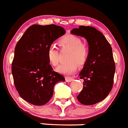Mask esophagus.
Returning a JSON list of instances; mask_svg holds the SVG:
<instances>
[{
	"mask_svg": "<svg viewBox=\"0 0 128 128\" xmlns=\"http://www.w3.org/2000/svg\"><path fill=\"white\" fill-rule=\"evenodd\" d=\"M65 79H66V82H71V81L74 80V78H72V77H65Z\"/></svg>",
	"mask_w": 128,
	"mask_h": 128,
	"instance_id": "34e87169",
	"label": "esophagus"
}]
</instances>
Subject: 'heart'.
Returning <instances> with one entry per match:
<instances>
[{"mask_svg":"<svg viewBox=\"0 0 128 128\" xmlns=\"http://www.w3.org/2000/svg\"><path fill=\"white\" fill-rule=\"evenodd\" d=\"M62 48L70 49L66 56L68 61L62 63L56 70L63 74H71L77 70V66H83L86 63L89 56V49L86 45L82 44V40L74 34H66L60 40ZM48 58L50 64L57 66L60 63V55L54 45L49 46L48 50Z\"/></svg>","mask_w":128,"mask_h":128,"instance_id":"b5f03b06","label":"heart"}]
</instances>
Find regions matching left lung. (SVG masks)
Instances as JSON below:
<instances>
[{"instance_id":"left-lung-1","label":"left lung","mask_w":128,"mask_h":128,"mask_svg":"<svg viewBox=\"0 0 128 128\" xmlns=\"http://www.w3.org/2000/svg\"><path fill=\"white\" fill-rule=\"evenodd\" d=\"M71 33L84 37L89 46L88 58L79 74L84 80L83 88L77 98L81 104L94 105L106 98L113 86L115 63L112 48L102 33L92 26H80Z\"/></svg>"}]
</instances>
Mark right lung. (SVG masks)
Listing matches in <instances>:
<instances>
[{"label":"right lung","mask_w":128,"mask_h":128,"mask_svg":"<svg viewBox=\"0 0 128 128\" xmlns=\"http://www.w3.org/2000/svg\"><path fill=\"white\" fill-rule=\"evenodd\" d=\"M65 30L55 24H33L16 44L12 73L15 86L23 100L34 106H43L53 94L54 84L65 81L64 76L52 70L48 50Z\"/></svg>","instance_id":"add662e5"}]
</instances>
